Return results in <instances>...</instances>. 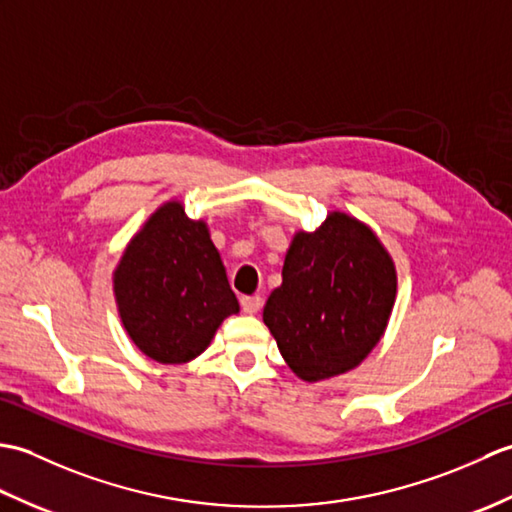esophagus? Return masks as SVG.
Masks as SVG:
<instances>
[{"mask_svg":"<svg viewBox=\"0 0 512 512\" xmlns=\"http://www.w3.org/2000/svg\"><path fill=\"white\" fill-rule=\"evenodd\" d=\"M242 310L246 312V314H255V312H259V308H262V297L259 295H253V297H242Z\"/></svg>","mask_w":512,"mask_h":512,"instance_id":"esophagus-1","label":"esophagus"}]
</instances>
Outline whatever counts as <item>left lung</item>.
I'll list each match as a JSON object with an SVG mask.
<instances>
[{
	"instance_id": "left-lung-1",
	"label": "left lung",
	"mask_w": 512,
	"mask_h": 512,
	"mask_svg": "<svg viewBox=\"0 0 512 512\" xmlns=\"http://www.w3.org/2000/svg\"><path fill=\"white\" fill-rule=\"evenodd\" d=\"M264 323L299 378L350 372L383 336L396 299V270L378 237L354 217L330 213L297 233Z\"/></svg>"
}]
</instances>
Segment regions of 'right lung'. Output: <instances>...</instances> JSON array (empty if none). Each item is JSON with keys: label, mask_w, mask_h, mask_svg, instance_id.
I'll use <instances>...</instances> for the list:
<instances>
[{"label": "right lung", "mask_w": 512, "mask_h": 512, "mask_svg": "<svg viewBox=\"0 0 512 512\" xmlns=\"http://www.w3.org/2000/svg\"><path fill=\"white\" fill-rule=\"evenodd\" d=\"M114 295L129 339L158 363H189L239 312L220 253L202 220L180 202L149 217L114 273Z\"/></svg>", "instance_id": "right-lung-1"}]
</instances>
